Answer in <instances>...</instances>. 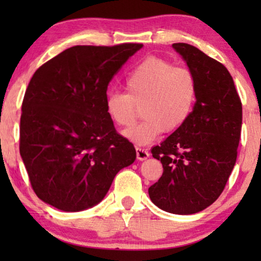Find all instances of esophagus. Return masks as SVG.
Masks as SVG:
<instances>
[{"instance_id": "34e87169", "label": "esophagus", "mask_w": 261, "mask_h": 261, "mask_svg": "<svg viewBox=\"0 0 261 261\" xmlns=\"http://www.w3.org/2000/svg\"><path fill=\"white\" fill-rule=\"evenodd\" d=\"M135 149H137V158L139 160H145L149 156V153H148L147 149L141 148V147H137Z\"/></svg>"}]
</instances>
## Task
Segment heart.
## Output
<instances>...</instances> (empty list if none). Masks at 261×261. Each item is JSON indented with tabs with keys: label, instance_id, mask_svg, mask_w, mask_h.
<instances>
[{
	"label": "heart",
	"instance_id": "1",
	"mask_svg": "<svg viewBox=\"0 0 261 261\" xmlns=\"http://www.w3.org/2000/svg\"><path fill=\"white\" fill-rule=\"evenodd\" d=\"M124 92L107 96V113L116 126L129 128L137 122L139 108L144 121L124 132L137 145H148L163 132L179 129L190 116L197 97V81L184 66L148 57L138 64L124 81Z\"/></svg>",
	"mask_w": 261,
	"mask_h": 261
}]
</instances>
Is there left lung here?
Segmentation results:
<instances>
[{"label": "left lung", "instance_id": "left-lung-1", "mask_svg": "<svg viewBox=\"0 0 261 261\" xmlns=\"http://www.w3.org/2000/svg\"><path fill=\"white\" fill-rule=\"evenodd\" d=\"M172 46L195 74L197 97L187 122L151 149L164 171L148 194L160 209L189 215L213 204L226 187L238 156L242 105L223 64L195 46Z\"/></svg>", "mask_w": 261, "mask_h": 261}]
</instances>
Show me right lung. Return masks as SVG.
<instances>
[{
	"label": "right lung",
	"mask_w": 261,
	"mask_h": 261,
	"mask_svg": "<svg viewBox=\"0 0 261 261\" xmlns=\"http://www.w3.org/2000/svg\"><path fill=\"white\" fill-rule=\"evenodd\" d=\"M142 44L78 45L39 67L20 119V154L32 189L63 212L101 202L137 152L107 113L109 82Z\"/></svg>",
	"instance_id": "add662e5"
}]
</instances>
